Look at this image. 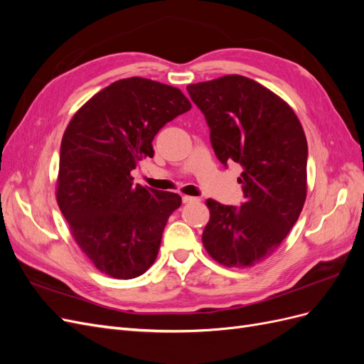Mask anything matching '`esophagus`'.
I'll use <instances>...</instances> for the list:
<instances>
[{"label": "esophagus", "instance_id": "obj_1", "mask_svg": "<svg viewBox=\"0 0 364 364\" xmlns=\"http://www.w3.org/2000/svg\"><path fill=\"white\" fill-rule=\"evenodd\" d=\"M182 202L183 203H197L200 202L199 197H193V196H182Z\"/></svg>", "mask_w": 364, "mask_h": 364}]
</instances>
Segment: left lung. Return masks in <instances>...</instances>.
<instances>
[{
    "instance_id": "8db88e82",
    "label": "left lung",
    "mask_w": 364,
    "mask_h": 364,
    "mask_svg": "<svg viewBox=\"0 0 364 364\" xmlns=\"http://www.w3.org/2000/svg\"><path fill=\"white\" fill-rule=\"evenodd\" d=\"M211 129L222 164L243 167L240 208L206 200L202 243L225 267H250L269 258L299 218L306 199L308 146L287 102L258 82L229 74L186 86Z\"/></svg>"
}]
</instances>
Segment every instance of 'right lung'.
Segmentation results:
<instances>
[{"mask_svg": "<svg viewBox=\"0 0 364 364\" xmlns=\"http://www.w3.org/2000/svg\"><path fill=\"white\" fill-rule=\"evenodd\" d=\"M191 103L181 90L142 77L103 87L74 114L60 144L56 199L75 243L102 273L132 279L158 257L181 196L134 185L151 141Z\"/></svg>", "mask_w": 364, "mask_h": 364, "instance_id": "add662e5", "label": "right lung"}]
</instances>
